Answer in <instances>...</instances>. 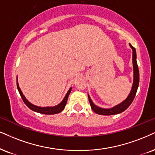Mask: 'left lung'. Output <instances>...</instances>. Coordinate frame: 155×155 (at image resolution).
Here are the masks:
<instances>
[{
    "instance_id": "1",
    "label": "left lung",
    "mask_w": 155,
    "mask_h": 155,
    "mask_svg": "<svg viewBox=\"0 0 155 155\" xmlns=\"http://www.w3.org/2000/svg\"><path fill=\"white\" fill-rule=\"evenodd\" d=\"M129 46L132 49V63H133V70H134V80H133V84L132 87H131V90L129 93V95L125 100L120 103L119 104L116 105V106L112 107L110 108H101V107L97 106L96 105L93 104V102L91 100V97H90L89 94L88 99L90 104H91V107L92 108L93 111L96 113L97 114H100V115H105V116H109V115H114V114H120V113L123 112L126 109H127L128 107L130 106L131 103L134 98L135 95H136L137 89L139 87V68L138 65H137V53L136 49L133 47L131 44H129Z\"/></svg>"
}]
</instances>
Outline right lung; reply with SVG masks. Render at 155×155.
Returning a JSON list of instances; mask_svg holds the SVG:
<instances>
[{
  "label": "right lung",
  "mask_w": 155,
  "mask_h": 155,
  "mask_svg": "<svg viewBox=\"0 0 155 155\" xmlns=\"http://www.w3.org/2000/svg\"><path fill=\"white\" fill-rule=\"evenodd\" d=\"M17 88H18V91L19 93H20L21 97L23 99V101L24 102V104L27 106L30 109L34 110V111L39 113V114H47V115H51V114H59L61 111H62L63 109L64 108V107L66 106L67 101H68V98L69 95H70V92H71L72 87H70V89L68 90V93H66L65 96L64 98H63V100L61 101V103H60L58 105L54 106H47V107H41V106H35V105L32 104L31 103H30L27 99L26 98V97L24 96V95L23 94L21 90L20 87H19L18 83V77H17Z\"/></svg>",
  "instance_id": "right-lung-1"
}]
</instances>
